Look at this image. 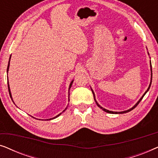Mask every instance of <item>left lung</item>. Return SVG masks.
Instances as JSON below:
<instances>
[{
  "label": "left lung",
  "mask_w": 158,
  "mask_h": 158,
  "mask_svg": "<svg viewBox=\"0 0 158 158\" xmlns=\"http://www.w3.org/2000/svg\"><path fill=\"white\" fill-rule=\"evenodd\" d=\"M148 55H149V53H148ZM150 70H151V80H150V85H149V87H148V89H147V90L145 92H144V94L142 95V96L141 97V98H140V99L139 101H137V103H136V104L134 106H132L131 108V109H128V110H127V111H109V110H107V109H104V108H103L102 106H100L98 103V102H97L96 101V97H95V94H94V90H93V89L91 88V90H92V93H93V94H94V100H95V101H96V103L97 104V106H98L100 108V109H101L103 110V111H104L105 112H106V113H109V114H125V113H127V112H129V111H131V110H133L134 109H135V108L139 104V103L140 102V101H142V99L143 98V97L144 96V95H145L147 93H148V91L149 90V89H150V85H151V83H152V64H151V60H150Z\"/></svg>",
  "instance_id": "left-lung-1"
}]
</instances>
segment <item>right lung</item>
I'll return each instance as SVG.
<instances>
[{"mask_svg":"<svg viewBox=\"0 0 158 158\" xmlns=\"http://www.w3.org/2000/svg\"><path fill=\"white\" fill-rule=\"evenodd\" d=\"M10 58H11V55L10 56V57H9V61H8V68H7V73H8V69H9V66H10ZM73 81H74V80H73L72 81L70 82V85H69V89H68V101H70V88H71V86H72V84H73ZM8 91H9V94H10V98L12 99V101H13V98H12V96H11V93H10V86H9V84H8ZM13 102H14V101H13ZM68 106H67L65 109H64V110H63V111H62L61 113L60 114H58V115H57L56 116H55V117H53V118H48V119H46V120H52V119H54V118H57V117H58V116H59L60 115H61V114L63 113V112L65 111V110L67 109V108H68ZM32 117H33V116H32Z\"/></svg>","mask_w":158,"mask_h":158,"instance_id":"obj_1","label":"right lung"}]
</instances>
